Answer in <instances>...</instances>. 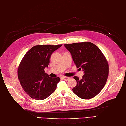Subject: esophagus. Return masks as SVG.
<instances>
[{
    "label": "esophagus",
    "mask_w": 126,
    "mask_h": 126,
    "mask_svg": "<svg viewBox=\"0 0 126 126\" xmlns=\"http://www.w3.org/2000/svg\"><path fill=\"white\" fill-rule=\"evenodd\" d=\"M62 79H63V80H68L70 78H69V77H63L62 78Z\"/></svg>",
    "instance_id": "obj_1"
}]
</instances>
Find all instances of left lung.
Returning <instances> with one entry per match:
<instances>
[{
    "mask_svg": "<svg viewBox=\"0 0 126 126\" xmlns=\"http://www.w3.org/2000/svg\"><path fill=\"white\" fill-rule=\"evenodd\" d=\"M78 68L82 69L84 75L81 79L73 78L77 84L72 88L74 94L83 99L96 96L105 86L109 74L108 62L99 47L94 44L84 42L65 44Z\"/></svg>",
    "mask_w": 126,
    "mask_h": 126,
    "instance_id": "1",
    "label": "left lung"
}]
</instances>
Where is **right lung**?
<instances>
[{"label": "right lung", "mask_w": 126, "mask_h": 126, "mask_svg": "<svg viewBox=\"0 0 126 126\" xmlns=\"http://www.w3.org/2000/svg\"><path fill=\"white\" fill-rule=\"evenodd\" d=\"M62 45H37L26 53L18 69V78L23 90L30 97L44 100L56 90L60 79L45 73L52 53Z\"/></svg>", "instance_id": "1"}]
</instances>
